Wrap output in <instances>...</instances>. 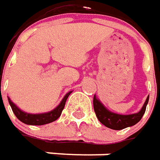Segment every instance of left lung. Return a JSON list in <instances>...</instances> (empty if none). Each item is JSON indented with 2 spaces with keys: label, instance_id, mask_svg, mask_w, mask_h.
Segmentation results:
<instances>
[{
  "label": "left lung",
  "instance_id": "1",
  "mask_svg": "<svg viewBox=\"0 0 160 160\" xmlns=\"http://www.w3.org/2000/svg\"><path fill=\"white\" fill-rule=\"evenodd\" d=\"M148 100H149V96L146 98V102L143 105L141 110L137 113L122 115L109 111L108 109L104 107L103 104L101 103L94 95L93 97V109H94L97 118L101 124H103L104 126H106L108 128L113 129V130H121L124 128L134 126L135 124H137L141 119L146 112Z\"/></svg>",
  "mask_w": 160,
  "mask_h": 160
}]
</instances>
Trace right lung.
<instances>
[{"label":"right lung","instance_id":"obj_1","mask_svg":"<svg viewBox=\"0 0 160 160\" xmlns=\"http://www.w3.org/2000/svg\"><path fill=\"white\" fill-rule=\"evenodd\" d=\"M71 92H72V91L68 92L64 96V98L62 99L60 105L57 107H55L53 110H52L51 112H48L38 113V114H32V113H28V112L22 111L15 104L12 102V100L8 97V99L10 107H11L12 110L14 112V115L17 117V119L19 120H21L22 122H23L24 124H27V125L41 126V125H46V124L53 122L61 116L62 110L64 109L66 101H67V99H68Z\"/></svg>","mask_w":160,"mask_h":160}]
</instances>
